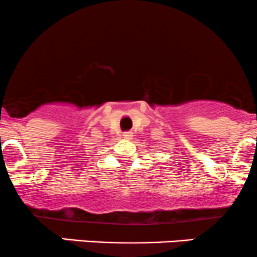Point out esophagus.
Instances as JSON below:
<instances>
[{"label":"esophagus","mask_w":257,"mask_h":257,"mask_svg":"<svg viewBox=\"0 0 257 257\" xmlns=\"http://www.w3.org/2000/svg\"><path fill=\"white\" fill-rule=\"evenodd\" d=\"M132 137H133V133L132 132H124V133H123V138L132 139Z\"/></svg>","instance_id":"34e87169"}]
</instances>
